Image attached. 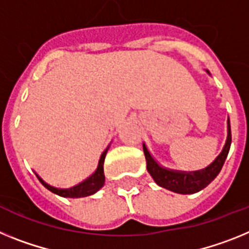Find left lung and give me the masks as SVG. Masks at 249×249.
I'll use <instances>...</instances> for the list:
<instances>
[{"instance_id": "left-lung-1", "label": "left lung", "mask_w": 249, "mask_h": 249, "mask_svg": "<svg viewBox=\"0 0 249 249\" xmlns=\"http://www.w3.org/2000/svg\"><path fill=\"white\" fill-rule=\"evenodd\" d=\"M231 142H232V134H231V124H229L228 120V138H227L226 145H224L222 153L218 155L217 159L208 168L193 173H181L164 169V168L158 165L157 161L151 158L144 144H142V150L145 154L146 168H148L149 174L153 177L158 185H160L168 190H172V192H176V193L193 194L207 187L219 174L220 169L226 161L227 155H228Z\"/></svg>"}]
</instances>
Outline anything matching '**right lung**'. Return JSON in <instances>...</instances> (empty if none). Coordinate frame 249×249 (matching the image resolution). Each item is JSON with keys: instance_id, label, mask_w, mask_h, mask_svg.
Masks as SVG:
<instances>
[{"instance_id": "add662e5", "label": "right lung", "mask_w": 249, "mask_h": 249, "mask_svg": "<svg viewBox=\"0 0 249 249\" xmlns=\"http://www.w3.org/2000/svg\"><path fill=\"white\" fill-rule=\"evenodd\" d=\"M107 151H104L101 154L100 161H99L98 169L96 172L92 174L89 179H86L85 181H83L81 184L76 185V187L70 188V189H57V188H53L51 185L46 184L40 177H37L38 180L41 181V184L44 185L45 188H47L49 190H51L53 193L57 194V196H65V198H83V196H91V194L96 193L99 189L104 185V181H105V176H104V160H105V155H107Z\"/></svg>"}]
</instances>
